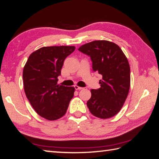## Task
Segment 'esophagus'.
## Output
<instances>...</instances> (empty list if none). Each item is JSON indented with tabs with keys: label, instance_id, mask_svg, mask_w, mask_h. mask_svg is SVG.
<instances>
[{
	"label": "esophagus",
	"instance_id": "obj_1",
	"mask_svg": "<svg viewBox=\"0 0 159 159\" xmlns=\"http://www.w3.org/2000/svg\"><path fill=\"white\" fill-rule=\"evenodd\" d=\"M74 88H75L76 90H80V89H83V87H79V86H78V85H74Z\"/></svg>",
	"mask_w": 159,
	"mask_h": 159
}]
</instances>
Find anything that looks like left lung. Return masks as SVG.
<instances>
[{"mask_svg": "<svg viewBox=\"0 0 159 159\" xmlns=\"http://www.w3.org/2000/svg\"><path fill=\"white\" fill-rule=\"evenodd\" d=\"M79 50L90 57L93 72L102 76L100 88L91 90L87 107L101 119L113 117L121 110L129 92L130 72L126 55L119 46L107 40L85 43Z\"/></svg>", "mask_w": 159, "mask_h": 159, "instance_id": "left-lung-1", "label": "left lung"}]
</instances>
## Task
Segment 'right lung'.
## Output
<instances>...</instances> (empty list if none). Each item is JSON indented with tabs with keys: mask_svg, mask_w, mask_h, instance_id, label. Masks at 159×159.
<instances>
[{
	"mask_svg": "<svg viewBox=\"0 0 159 159\" xmlns=\"http://www.w3.org/2000/svg\"><path fill=\"white\" fill-rule=\"evenodd\" d=\"M74 46L42 47L31 53L23 69L26 96L36 113L48 120L66 114L74 96V87L57 85L63 61Z\"/></svg>",
	"mask_w": 159,
	"mask_h": 159,
	"instance_id": "right-lung-1",
	"label": "right lung"
}]
</instances>
